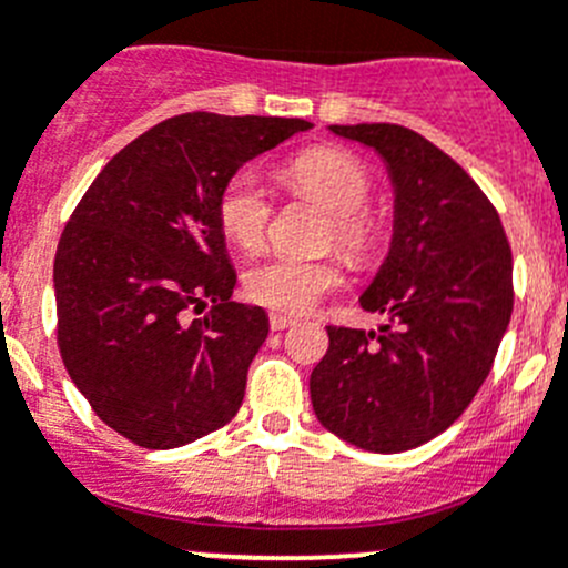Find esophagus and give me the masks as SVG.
<instances>
[{"label":"esophagus","instance_id":"34e87169","mask_svg":"<svg viewBox=\"0 0 568 568\" xmlns=\"http://www.w3.org/2000/svg\"><path fill=\"white\" fill-rule=\"evenodd\" d=\"M291 324H296V318H291V316H283V313H272V316H268V326H272V332L288 329Z\"/></svg>","mask_w":568,"mask_h":568}]
</instances>
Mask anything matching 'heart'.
Wrapping results in <instances>:
<instances>
[{"label": "heart", "mask_w": 568, "mask_h": 568, "mask_svg": "<svg viewBox=\"0 0 568 568\" xmlns=\"http://www.w3.org/2000/svg\"><path fill=\"white\" fill-rule=\"evenodd\" d=\"M285 178L300 197L329 214L324 247H337L357 266H368L382 250L385 225L368 209L374 178L363 162L341 148H313L285 168ZM216 220L225 236L242 250L266 242L272 200L252 170H239L222 183ZM343 283V263L335 255H274L244 274V291L255 305L277 313H305Z\"/></svg>", "instance_id": "obj_1"}]
</instances>
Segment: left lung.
Here are the masks:
<instances>
[{"instance_id": "left-lung-1", "label": "left lung", "mask_w": 568, "mask_h": 568, "mask_svg": "<svg viewBox=\"0 0 568 568\" xmlns=\"http://www.w3.org/2000/svg\"><path fill=\"white\" fill-rule=\"evenodd\" d=\"M332 131L390 168L393 247L359 296L390 321L379 332L326 326L311 400L326 432L398 454L443 434L489 376L514 311L511 244L491 200L426 136L395 123Z\"/></svg>"}]
</instances>
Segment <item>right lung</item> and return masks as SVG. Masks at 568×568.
<instances>
[{"label": "right lung", "mask_w": 568, "mask_h": 568, "mask_svg": "<svg viewBox=\"0 0 568 568\" xmlns=\"http://www.w3.org/2000/svg\"><path fill=\"white\" fill-rule=\"evenodd\" d=\"M313 123L186 112L109 159L54 255L57 346L95 415L140 448L194 443L233 420L268 335L231 302L236 272L216 197L244 162ZM205 317L189 322V310Z\"/></svg>", "instance_id": "right-lung-1"}]
</instances>
